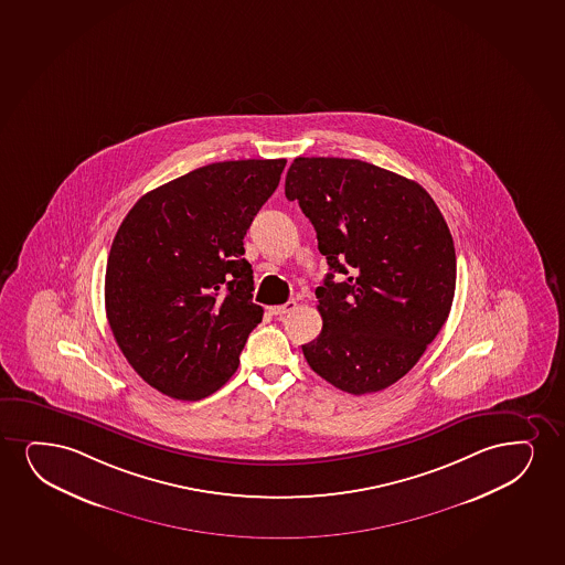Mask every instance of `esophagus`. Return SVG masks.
Here are the masks:
<instances>
[{"label":"esophagus","instance_id":"34e87169","mask_svg":"<svg viewBox=\"0 0 565 565\" xmlns=\"http://www.w3.org/2000/svg\"><path fill=\"white\" fill-rule=\"evenodd\" d=\"M294 309H296V301L290 300L282 303V306H271L269 313L275 315V317H282V315L290 313Z\"/></svg>","mask_w":565,"mask_h":565}]
</instances>
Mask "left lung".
I'll return each instance as SVG.
<instances>
[{
    "label": "left lung",
    "mask_w": 565,
    "mask_h": 565,
    "mask_svg": "<svg viewBox=\"0 0 565 565\" xmlns=\"http://www.w3.org/2000/svg\"><path fill=\"white\" fill-rule=\"evenodd\" d=\"M285 194L330 267L315 290L321 334L301 345L309 366L342 392L386 390L449 317L457 256L444 215L416 181L353 158H296Z\"/></svg>",
    "instance_id": "8db88e82"
}]
</instances>
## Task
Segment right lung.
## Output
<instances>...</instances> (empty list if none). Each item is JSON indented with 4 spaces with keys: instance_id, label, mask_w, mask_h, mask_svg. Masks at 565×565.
Listing matches in <instances>:
<instances>
[{
    "instance_id": "add662e5",
    "label": "right lung",
    "mask_w": 565,
    "mask_h": 565,
    "mask_svg": "<svg viewBox=\"0 0 565 565\" xmlns=\"http://www.w3.org/2000/svg\"><path fill=\"white\" fill-rule=\"evenodd\" d=\"M285 166H202L143 194L124 217L105 275L108 324L134 371L168 397L204 399L238 369L264 317L243 238Z\"/></svg>"
}]
</instances>
